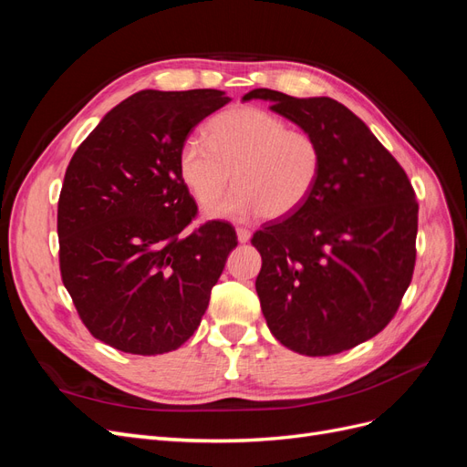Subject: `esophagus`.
<instances>
[{
	"instance_id": "34e87169",
	"label": "esophagus",
	"mask_w": 467,
	"mask_h": 467,
	"mask_svg": "<svg viewBox=\"0 0 467 467\" xmlns=\"http://www.w3.org/2000/svg\"><path fill=\"white\" fill-rule=\"evenodd\" d=\"M235 232H237V242L239 244H247L251 239V232L247 228H237Z\"/></svg>"
}]
</instances>
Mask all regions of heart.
<instances>
[{
	"instance_id": "1",
	"label": "heart",
	"mask_w": 467,
	"mask_h": 467,
	"mask_svg": "<svg viewBox=\"0 0 467 467\" xmlns=\"http://www.w3.org/2000/svg\"><path fill=\"white\" fill-rule=\"evenodd\" d=\"M177 169L196 204L208 208L230 187L228 199L208 210L210 218H286L312 196L323 150L307 130L257 107L223 110L206 126L204 140L187 138Z\"/></svg>"
}]
</instances>
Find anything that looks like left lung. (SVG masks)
<instances>
[{
    "label": "left lung",
    "instance_id": "obj_1",
    "mask_svg": "<svg viewBox=\"0 0 467 467\" xmlns=\"http://www.w3.org/2000/svg\"><path fill=\"white\" fill-rule=\"evenodd\" d=\"M312 132L323 169L307 202L268 222L255 288L268 329L306 357H331L376 337L398 314L417 259L419 202L403 167L355 112L329 97L253 89Z\"/></svg>",
    "mask_w": 467,
    "mask_h": 467
}]
</instances>
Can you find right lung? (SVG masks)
Here are the masks:
<instances>
[{
  "instance_id": "obj_1",
  "label": "right lung",
  "mask_w": 467,
  "mask_h": 467,
  "mask_svg": "<svg viewBox=\"0 0 467 467\" xmlns=\"http://www.w3.org/2000/svg\"><path fill=\"white\" fill-rule=\"evenodd\" d=\"M225 103L218 89L140 91L99 122L66 169L62 282L83 325L112 348L163 355L199 329L237 235L223 220L182 234L199 206L177 158Z\"/></svg>"
}]
</instances>
